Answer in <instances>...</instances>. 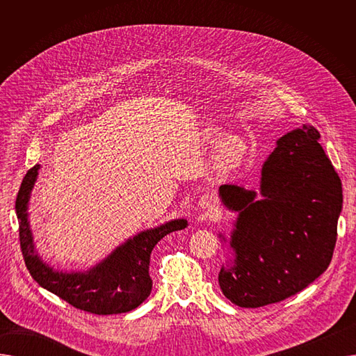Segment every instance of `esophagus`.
<instances>
[{
	"label": "esophagus",
	"mask_w": 356,
	"mask_h": 356,
	"mask_svg": "<svg viewBox=\"0 0 356 356\" xmlns=\"http://www.w3.org/2000/svg\"><path fill=\"white\" fill-rule=\"evenodd\" d=\"M199 208L203 211H209V212H215L218 209V203L213 195H203L199 199Z\"/></svg>",
	"instance_id": "1"
}]
</instances>
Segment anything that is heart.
Returning <instances> with one entry per match:
<instances>
[{"label":"heart","mask_w":356,"mask_h":356,"mask_svg":"<svg viewBox=\"0 0 356 356\" xmlns=\"http://www.w3.org/2000/svg\"><path fill=\"white\" fill-rule=\"evenodd\" d=\"M223 133L218 128H211L208 131V140L211 143H219ZM245 156V143L239 137H231L223 141L218 149L215 157V165L220 173H227L236 167Z\"/></svg>","instance_id":"1"}]
</instances>
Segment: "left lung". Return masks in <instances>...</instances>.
Instances as JSON below:
<instances>
[{
    "mask_svg": "<svg viewBox=\"0 0 356 356\" xmlns=\"http://www.w3.org/2000/svg\"><path fill=\"white\" fill-rule=\"evenodd\" d=\"M319 131L303 125L277 141L261 168L259 192L222 184L223 207L238 212L219 271L227 298L255 309L302 291L323 274L336 244L342 183Z\"/></svg>",
    "mask_w": 356,
    "mask_h": 356,
    "instance_id": "1",
    "label": "left lung"
}]
</instances>
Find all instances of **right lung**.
Instances as JSON below:
<instances>
[{
    "instance_id": "right-lung-1",
    "label": "right lung",
    "mask_w": 356,
    "mask_h": 356,
    "mask_svg": "<svg viewBox=\"0 0 356 356\" xmlns=\"http://www.w3.org/2000/svg\"><path fill=\"white\" fill-rule=\"evenodd\" d=\"M40 164L27 172L18 191L15 212L20 227V245L31 277L43 289L59 296L73 307L95 314H118L138 307L152 293L148 274L149 255L167 234L188 227L186 219L168 220L141 231L117 247L101 263L86 271H59L46 264L35 251L29 222V202Z\"/></svg>"
}]
</instances>
